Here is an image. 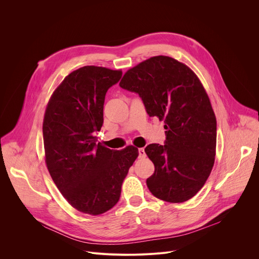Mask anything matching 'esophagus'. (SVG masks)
I'll use <instances>...</instances> for the list:
<instances>
[{
  "mask_svg": "<svg viewBox=\"0 0 259 259\" xmlns=\"http://www.w3.org/2000/svg\"><path fill=\"white\" fill-rule=\"evenodd\" d=\"M138 154H139V158L140 159H143V158H145V152H144V149H138Z\"/></svg>",
  "mask_w": 259,
  "mask_h": 259,
  "instance_id": "esophagus-1",
  "label": "esophagus"
}]
</instances>
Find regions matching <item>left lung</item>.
Returning a JSON list of instances; mask_svg holds the SVG:
<instances>
[{
  "label": "left lung",
  "instance_id": "obj_1",
  "mask_svg": "<svg viewBox=\"0 0 259 259\" xmlns=\"http://www.w3.org/2000/svg\"><path fill=\"white\" fill-rule=\"evenodd\" d=\"M120 87L137 93L149 116L165 123V144L144 150L155 165L147 188L166 202L190 200L208 179L216 150V118L199 78L186 64L160 55L127 70Z\"/></svg>",
  "mask_w": 259,
  "mask_h": 259
}]
</instances>
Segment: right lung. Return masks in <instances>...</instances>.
Wrapping results in <instances>:
<instances>
[{
    "label": "right lung",
    "mask_w": 259,
    "mask_h": 259,
    "mask_svg": "<svg viewBox=\"0 0 259 259\" xmlns=\"http://www.w3.org/2000/svg\"><path fill=\"white\" fill-rule=\"evenodd\" d=\"M121 70L87 65L73 70L53 92L44 116L48 171L64 199L80 212L99 215L112 209L138 149L109 150L96 143L103 124L107 90Z\"/></svg>",
    "instance_id": "1"
}]
</instances>
